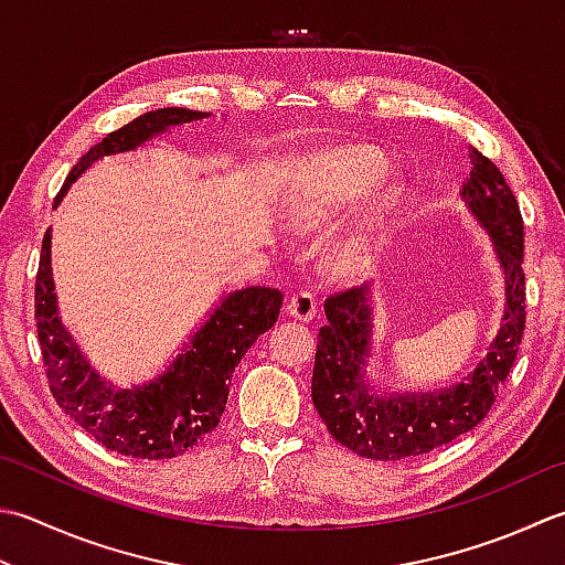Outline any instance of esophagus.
<instances>
[{"label": "esophagus", "instance_id": "1", "mask_svg": "<svg viewBox=\"0 0 565 565\" xmlns=\"http://www.w3.org/2000/svg\"><path fill=\"white\" fill-rule=\"evenodd\" d=\"M286 311H289V316H294L298 320H313V316L318 311L316 296L311 291H296L289 298V303H286Z\"/></svg>", "mask_w": 565, "mask_h": 565}]
</instances>
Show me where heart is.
Here are the masks:
<instances>
[{
    "label": "heart",
    "mask_w": 565,
    "mask_h": 565,
    "mask_svg": "<svg viewBox=\"0 0 565 565\" xmlns=\"http://www.w3.org/2000/svg\"><path fill=\"white\" fill-rule=\"evenodd\" d=\"M380 153L367 149L323 151L303 159L286 175L281 215L294 230H318L363 198L323 247V267L358 274L367 267L386 220L402 198V183L382 173Z\"/></svg>",
    "instance_id": "heart-1"
}]
</instances>
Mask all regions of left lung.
Returning a JSON list of instances; mask_svg holds the SVG:
<instances>
[{
	"instance_id": "8db88e82",
	"label": "left lung",
	"mask_w": 565,
	"mask_h": 565,
	"mask_svg": "<svg viewBox=\"0 0 565 565\" xmlns=\"http://www.w3.org/2000/svg\"><path fill=\"white\" fill-rule=\"evenodd\" d=\"M470 175L460 198L492 237L504 271V316L482 358L466 380L440 392L380 394L367 380L372 358V291L352 286L326 301L328 326L320 328L311 396L318 416L338 444L372 460H404L446 446L490 414L510 374L526 323L524 220L497 166L470 151Z\"/></svg>"
}]
</instances>
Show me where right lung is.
Returning a JSON list of instances; mask_svg holds the SVG:
<instances>
[{
	"label": "right lung",
	"mask_w": 565,
	"mask_h": 565,
	"mask_svg": "<svg viewBox=\"0 0 565 565\" xmlns=\"http://www.w3.org/2000/svg\"><path fill=\"white\" fill-rule=\"evenodd\" d=\"M210 117L185 107H163L131 119L95 143L65 179L55 203L83 171L113 153L131 151L169 127ZM284 296L269 286H249L227 294L205 323L188 340L183 352L157 380L131 390H115L90 367L63 328L53 294L51 230L41 242L36 274V330L43 364L55 404L85 428L97 444L131 458H179L195 448L225 414L232 372L262 333L279 318Z\"/></svg>",
	"instance_id": "1"
}]
</instances>
